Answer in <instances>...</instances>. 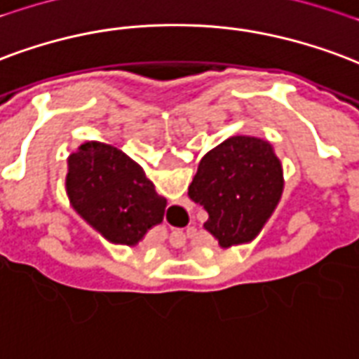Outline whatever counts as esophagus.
I'll use <instances>...</instances> for the list:
<instances>
[{"instance_id":"34e87169","label":"esophagus","mask_w":359,"mask_h":359,"mask_svg":"<svg viewBox=\"0 0 359 359\" xmlns=\"http://www.w3.org/2000/svg\"><path fill=\"white\" fill-rule=\"evenodd\" d=\"M177 236H179V247H182L184 243H187L188 232H177Z\"/></svg>"}]
</instances>
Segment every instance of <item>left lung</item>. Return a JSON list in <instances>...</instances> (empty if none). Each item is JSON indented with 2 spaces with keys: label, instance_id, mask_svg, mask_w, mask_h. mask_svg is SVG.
<instances>
[{
  "label": "left lung",
  "instance_id": "8db88e82",
  "mask_svg": "<svg viewBox=\"0 0 359 359\" xmlns=\"http://www.w3.org/2000/svg\"><path fill=\"white\" fill-rule=\"evenodd\" d=\"M283 194V167L274 146L257 137H230L201 158L188 196L207 211V232L222 249L253 241Z\"/></svg>",
  "mask_w": 359,
  "mask_h": 359
}]
</instances>
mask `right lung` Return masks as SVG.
<instances>
[{
    "label": "right lung",
    "instance_id": "1",
    "mask_svg": "<svg viewBox=\"0 0 359 359\" xmlns=\"http://www.w3.org/2000/svg\"><path fill=\"white\" fill-rule=\"evenodd\" d=\"M66 194L74 211L106 240L135 247L163 220L167 200L118 146L89 140L68 158Z\"/></svg>",
    "mask_w": 359,
    "mask_h": 359
}]
</instances>
